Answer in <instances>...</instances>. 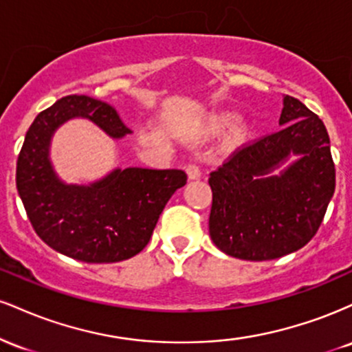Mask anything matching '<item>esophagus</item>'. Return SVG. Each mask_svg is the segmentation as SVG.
Returning a JSON list of instances; mask_svg holds the SVG:
<instances>
[{
	"label": "esophagus",
	"mask_w": 352,
	"mask_h": 352,
	"mask_svg": "<svg viewBox=\"0 0 352 352\" xmlns=\"http://www.w3.org/2000/svg\"><path fill=\"white\" fill-rule=\"evenodd\" d=\"M187 175H188V179H190V180H199L200 177H201V172H200L199 165L190 164L188 167H187Z\"/></svg>",
	"instance_id": "obj_1"
}]
</instances>
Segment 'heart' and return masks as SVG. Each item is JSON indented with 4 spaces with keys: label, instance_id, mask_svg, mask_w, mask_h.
Here are the masks:
<instances>
[{
    "label": "heart",
    "instance_id": "b5f03b06",
    "mask_svg": "<svg viewBox=\"0 0 352 352\" xmlns=\"http://www.w3.org/2000/svg\"><path fill=\"white\" fill-rule=\"evenodd\" d=\"M235 117L236 116L233 114V112H218V114H213L207 120V124H205V131H207V134L210 135L220 134V132H223L225 129H228L230 125L233 124ZM245 135H246V125L236 124L235 127L232 129V132H230L228 142L235 145L238 142H241V140L245 139Z\"/></svg>",
    "mask_w": 352,
    "mask_h": 352
}]
</instances>
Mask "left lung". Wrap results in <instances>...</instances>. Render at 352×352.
<instances>
[{
	"label": "left lung",
	"instance_id": "1",
	"mask_svg": "<svg viewBox=\"0 0 352 352\" xmlns=\"http://www.w3.org/2000/svg\"><path fill=\"white\" fill-rule=\"evenodd\" d=\"M280 125L210 173V236L233 258L265 261L302 248L333 199L336 175L322 120L283 96Z\"/></svg>",
	"mask_w": 352,
	"mask_h": 352
}]
</instances>
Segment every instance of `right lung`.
<instances>
[{"mask_svg": "<svg viewBox=\"0 0 352 352\" xmlns=\"http://www.w3.org/2000/svg\"><path fill=\"white\" fill-rule=\"evenodd\" d=\"M72 119H87L111 139L132 134L119 112L89 96H66L34 119L16 167V187L39 238L84 263H116L147 246L160 213L180 187L184 170L116 167L89 184H67L56 172L51 144Z\"/></svg>", "mask_w": 352, "mask_h": 352, "instance_id": "right-lung-1", "label": "right lung"}]
</instances>
